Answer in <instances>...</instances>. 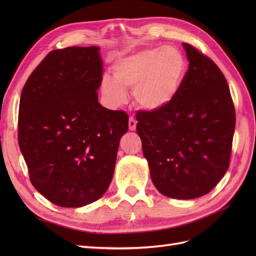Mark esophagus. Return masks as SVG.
<instances>
[{
  "label": "esophagus",
  "mask_w": 256,
  "mask_h": 256,
  "mask_svg": "<svg viewBox=\"0 0 256 256\" xmlns=\"http://www.w3.org/2000/svg\"><path fill=\"white\" fill-rule=\"evenodd\" d=\"M136 120L134 118H129V129L131 131H134V130H136Z\"/></svg>",
  "instance_id": "obj_1"
}]
</instances>
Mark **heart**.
Segmentation results:
<instances>
[{
    "label": "heart",
    "mask_w": 256,
    "mask_h": 256,
    "mask_svg": "<svg viewBox=\"0 0 256 256\" xmlns=\"http://www.w3.org/2000/svg\"><path fill=\"white\" fill-rule=\"evenodd\" d=\"M187 58L175 46L147 48L118 60L113 78L104 76L102 92L106 104L118 108L127 102L125 88L134 90V102L148 111H160L171 104L180 90Z\"/></svg>",
    "instance_id": "b5f03b06"
}]
</instances>
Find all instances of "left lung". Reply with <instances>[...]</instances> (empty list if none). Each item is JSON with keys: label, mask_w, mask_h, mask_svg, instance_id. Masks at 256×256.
Wrapping results in <instances>:
<instances>
[{"label": "left lung", "mask_w": 256, "mask_h": 256, "mask_svg": "<svg viewBox=\"0 0 256 256\" xmlns=\"http://www.w3.org/2000/svg\"><path fill=\"white\" fill-rule=\"evenodd\" d=\"M189 60L174 102L138 111L136 132L154 187L172 198L210 192L230 166L235 108L226 76L214 60L182 44Z\"/></svg>", "instance_id": "obj_1"}]
</instances>
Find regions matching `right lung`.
<instances>
[{"instance_id":"1","label":"right lung","mask_w":256,"mask_h":256,"mask_svg":"<svg viewBox=\"0 0 256 256\" xmlns=\"http://www.w3.org/2000/svg\"><path fill=\"white\" fill-rule=\"evenodd\" d=\"M99 48L68 47L47 54L23 86L18 142L30 180L50 202L82 207L112 180L128 114L98 102Z\"/></svg>"}]
</instances>
